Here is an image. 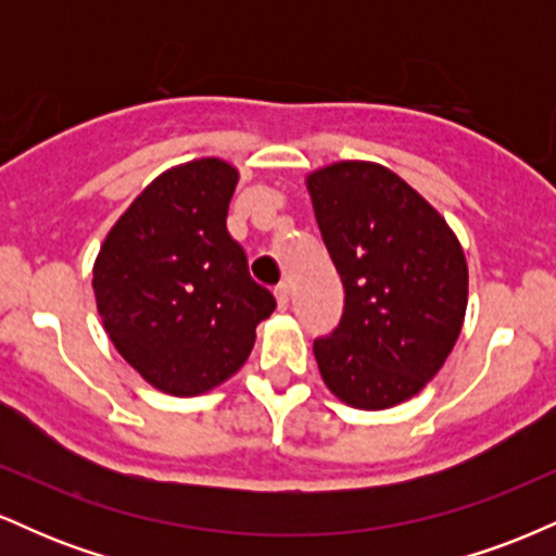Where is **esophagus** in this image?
I'll list each match as a JSON object with an SVG mask.
<instances>
[{
  "instance_id": "obj_1",
  "label": "esophagus",
  "mask_w": 556,
  "mask_h": 556,
  "mask_svg": "<svg viewBox=\"0 0 556 556\" xmlns=\"http://www.w3.org/2000/svg\"><path fill=\"white\" fill-rule=\"evenodd\" d=\"M274 298H277V305L279 308H287V305H290V287L287 285H279L277 290H274Z\"/></svg>"
}]
</instances>
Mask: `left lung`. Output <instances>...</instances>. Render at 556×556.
Listing matches in <instances>:
<instances>
[{"label": "left lung", "mask_w": 556, "mask_h": 556, "mask_svg": "<svg viewBox=\"0 0 556 556\" xmlns=\"http://www.w3.org/2000/svg\"><path fill=\"white\" fill-rule=\"evenodd\" d=\"M344 287L340 327L314 342L329 392L358 410L416 397L455 348L468 264L444 216L392 169L337 162L305 177Z\"/></svg>", "instance_id": "obj_1"}]
</instances>
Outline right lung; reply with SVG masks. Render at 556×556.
<instances>
[{"label":"right lung","mask_w":556,"mask_h":556,"mask_svg":"<svg viewBox=\"0 0 556 556\" xmlns=\"http://www.w3.org/2000/svg\"><path fill=\"white\" fill-rule=\"evenodd\" d=\"M238 177L216 156L162 172L96 256V308L112 344L175 397H195L240 371L256 327L277 308L227 232Z\"/></svg>","instance_id":"right-lung-1"}]
</instances>
